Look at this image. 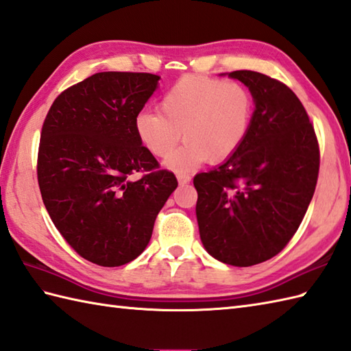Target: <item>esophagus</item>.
<instances>
[{"instance_id": "obj_1", "label": "esophagus", "mask_w": 351, "mask_h": 351, "mask_svg": "<svg viewBox=\"0 0 351 351\" xmlns=\"http://www.w3.org/2000/svg\"><path fill=\"white\" fill-rule=\"evenodd\" d=\"M177 178H178V183H180V184H186V183L191 182V176H189V174L178 173V174H177Z\"/></svg>"}]
</instances>
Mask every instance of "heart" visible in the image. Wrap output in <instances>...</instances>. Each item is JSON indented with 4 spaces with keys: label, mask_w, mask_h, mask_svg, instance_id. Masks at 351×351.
Wrapping results in <instances>:
<instances>
[{
    "label": "heart",
    "mask_w": 351,
    "mask_h": 351,
    "mask_svg": "<svg viewBox=\"0 0 351 351\" xmlns=\"http://www.w3.org/2000/svg\"><path fill=\"white\" fill-rule=\"evenodd\" d=\"M158 111H141L135 134L152 154L168 159L176 171L198 167L204 160L219 163L234 154L249 134L254 97L239 81L204 75H186L163 93ZM184 135H181V132Z\"/></svg>",
    "instance_id": "1"
}]
</instances>
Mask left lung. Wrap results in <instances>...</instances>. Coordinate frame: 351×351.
<instances>
[{"label":"left lung","instance_id":"left-lung-1","mask_svg":"<svg viewBox=\"0 0 351 351\" xmlns=\"http://www.w3.org/2000/svg\"><path fill=\"white\" fill-rule=\"evenodd\" d=\"M231 77L251 90L255 111L240 149L193 177L201 241L216 260L249 267L288 245L313 199L320 147L294 91L252 70Z\"/></svg>","mask_w":351,"mask_h":351}]
</instances>
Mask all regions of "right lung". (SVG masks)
<instances>
[{"label": "right lung", "mask_w": 351, "mask_h": 351, "mask_svg": "<svg viewBox=\"0 0 351 351\" xmlns=\"http://www.w3.org/2000/svg\"><path fill=\"white\" fill-rule=\"evenodd\" d=\"M159 80L96 73L58 95L43 121L37 153L43 204L73 251L97 266H123L144 251L178 184L134 128Z\"/></svg>", "instance_id": "add662e5"}]
</instances>
